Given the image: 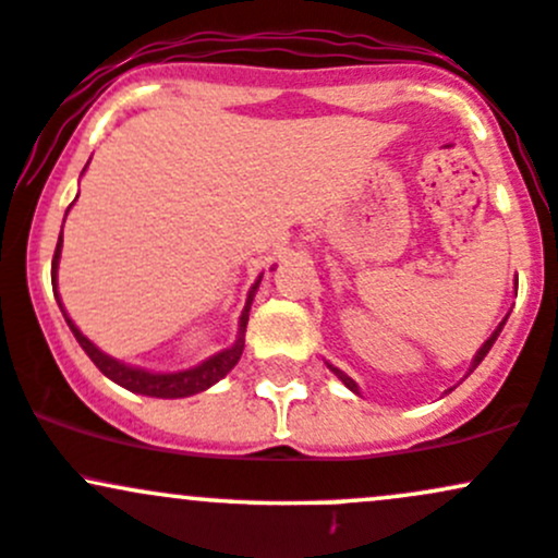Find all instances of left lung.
<instances>
[{
    "label": "left lung",
    "mask_w": 558,
    "mask_h": 558,
    "mask_svg": "<svg viewBox=\"0 0 558 558\" xmlns=\"http://www.w3.org/2000/svg\"><path fill=\"white\" fill-rule=\"evenodd\" d=\"M502 325H506V322H502ZM502 325H500V327H497V329H495V332H493V338H489V340H487V343H484V345H482V349H478V351H476V356H473V367H471V373H473V369H476V367H478V364H482V359H484V356H487V353H489V349H493V343H495V340H497V335H500V329H502ZM335 373H338V375H340V380H343V383H345V386H349L353 393H359L356 383H353V380H351V377H345L343 373H340V369H335Z\"/></svg>",
    "instance_id": "obj_1"
}]
</instances>
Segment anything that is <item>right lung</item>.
I'll return each instance as SVG.
<instances>
[{"label":"right lung","instance_id":"right-lung-1","mask_svg":"<svg viewBox=\"0 0 558 558\" xmlns=\"http://www.w3.org/2000/svg\"><path fill=\"white\" fill-rule=\"evenodd\" d=\"M61 242H63V231H61V239H58V247H56V255H52V281H56V274H58V260H61ZM257 284H260V279L255 281V287L250 290V298H247V305H244L242 311V319H239V340L231 345V349L215 353L213 359H207V362H202L199 367L194 369H183V373H146V369H137V367H128V364L117 362V359L106 356L104 351L95 349L93 343L85 338V335L80 332V329L74 327V322L65 316L63 305V316L65 322H69L71 332H74V338L80 340V345L85 349V353L89 359H93L95 367L100 369L106 377H111L113 383H119V386H124L128 391H135V393H143V397H157V399H183V397H191V393H199L205 391V388L213 386V383H218L220 377H226L233 369V364L239 362V356H242V349H244V327H247V319H250V305H253V295L257 290ZM56 298H58V290H56ZM61 303V301H58Z\"/></svg>","mask_w":558,"mask_h":558}]
</instances>
